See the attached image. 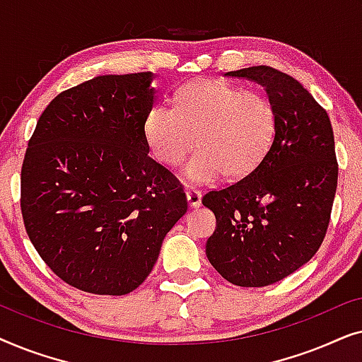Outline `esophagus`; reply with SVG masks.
<instances>
[{
  "mask_svg": "<svg viewBox=\"0 0 362 362\" xmlns=\"http://www.w3.org/2000/svg\"><path fill=\"white\" fill-rule=\"evenodd\" d=\"M186 197L187 202H189L191 207H199L201 206V191L199 189H187L186 191Z\"/></svg>",
  "mask_w": 362,
  "mask_h": 362,
  "instance_id": "34e87169",
  "label": "esophagus"
}]
</instances>
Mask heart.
I'll list each match as a JSON object with an SVG mask.
<instances>
[{
    "mask_svg": "<svg viewBox=\"0 0 362 362\" xmlns=\"http://www.w3.org/2000/svg\"><path fill=\"white\" fill-rule=\"evenodd\" d=\"M279 115L269 97L226 81H194L176 92V105L148 112L145 138L153 156L177 166L192 148L199 151L182 170L204 182L222 175L237 181L264 161L276 135Z\"/></svg>",
    "mask_w": 362,
    "mask_h": 362,
    "instance_id": "b5f03b06",
    "label": "heart"
}]
</instances>
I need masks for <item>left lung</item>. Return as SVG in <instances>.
<instances>
[{"label":"left lung","mask_w":362,"mask_h":362,"mask_svg":"<svg viewBox=\"0 0 362 362\" xmlns=\"http://www.w3.org/2000/svg\"><path fill=\"white\" fill-rule=\"evenodd\" d=\"M226 76L260 83L279 125L270 151L249 176L202 197L216 216L206 255L230 284L267 286L298 270L323 244L338 186L333 127L288 74L255 66Z\"/></svg>","instance_id":"8db88e82"}]
</instances>
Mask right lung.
Returning <instances> with one entry per match:
<instances>
[{"label": "right lung", "mask_w": 362, "mask_h": 362, "mask_svg": "<svg viewBox=\"0 0 362 362\" xmlns=\"http://www.w3.org/2000/svg\"><path fill=\"white\" fill-rule=\"evenodd\" d=\"M151 81L138 72L67 88L29 138L21 168L29 240L59 279L87 293L140 286L187 211L180 180L148 156Z\"/></svg>", "instance_id": "1"}]
</instances>
